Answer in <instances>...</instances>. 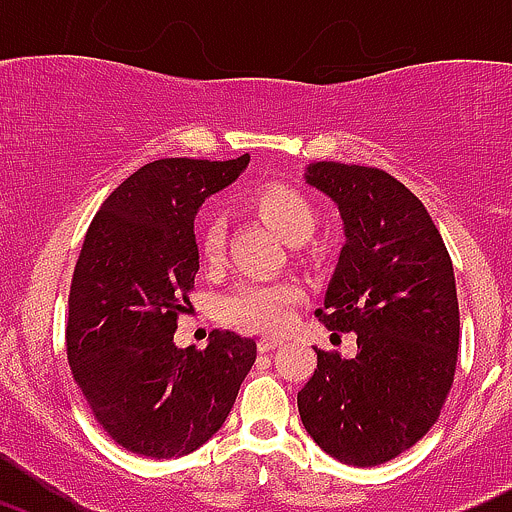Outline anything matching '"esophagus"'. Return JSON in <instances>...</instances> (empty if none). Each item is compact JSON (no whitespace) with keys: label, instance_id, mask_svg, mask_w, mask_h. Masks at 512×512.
Wrapping results in <instances>:
<instances>
[{"label":"esophagus","instance_id":"esophagus-1","mask_svg":"<svg viewBox=\"0 0 512 512\" xmlns=\"http://www.w3.org/2000/svg\"><path fill=\"white\" fill-rule=\"evenodd\" d=\"M280 344H282L280 337H260V342H257V349H260V352H270V349L280 347Z\"/></svg>","mask_w":512,"mask_h":512}]
</instances>
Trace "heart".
<instances>
[{"label":"heart","instance_id":"b5f03b06","mask_svg":"<svg viewBox=\"0 0 512 512\" xmlns=\"http://www.w3.org/2000/svg\"><path fill=\"white\" fill-rule=\"evenodd\" d=\"M252 213L265 220L287 245H302L314 235L317 210L302 190L287 183H270L257 188L247 198ZM200 255L208 265H218L223 257L225 232L220 220H205L198 230ZM302 299V289L294 282L245 280L220 299V314L225 322L252 332H280L289 312Z\"/></svg>","mask_w":512,"mask_h":512}]
</instances>
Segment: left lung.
<instances>
[{
	"instance_id": "left-lung-1",
	"label": "left lung",
	"mask_w": 512,
	"mask_h": 512,
	"mask_svg": "<svg viewBox=\"0 0 512 512\" xmlns=\"http://www.w3.org/2000/svg\"><path fill=\"white\" fill-rule=\"evenodd\" d=\"M304 180L342 215L347 242L317 317L354 332L356 356L314 347L299 416L332 458L381 466L426 436L451 391L461 324L451 257L428 210L394 175L319 160Z\"/></svg>"
}]
</instances>
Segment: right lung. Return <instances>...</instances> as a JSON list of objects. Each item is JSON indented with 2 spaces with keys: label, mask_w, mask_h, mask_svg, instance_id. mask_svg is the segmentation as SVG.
I'll return each instance as SVG.
<instances>
[{
  "label": "right lung",
  "mask_w": 512,
  "mask_h": 512,
  "mask_svg": "<svg viewBox=\"0 0 512 512\" xmlns=\"http://www.w3.org/2000/svg\"><path fill=\"white\" fill-rule=\"evenodd\" d=\"M250 163L163 158L123 180L86 232L69 292L66 354L103 431L126 451L180 458L223 426L257 344L210 334L178 349L200 270L195 215Z\"/></svg>",
  "instance_id": "1"
}]
</instances>
